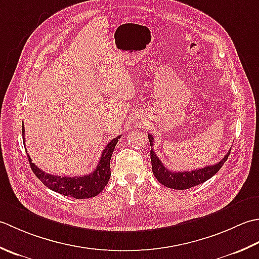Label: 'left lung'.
Listing matches in <instances>:
<instances>
[{"label":"left lung","instance_id":"1","mask_svg":"<svg viewBox=\"0 0 259 259\" xmlns=\"http://www.w3.org/2000/svg\"><path fill=\"white\" fill-rule=\"evenodd\" d=\"M149 141L151 145V162H152V171L155 178L157 179L163 186L171 189L177 190H184L190 189L192 187H196L198 184H201L209 180L210 178H212L215 173H217L221 166L224 165V163L228 159L230 154V151L227 153L225 157L220 162L215 163L213 165H207L202 168H198V170L192 171H183V172H176L171 171L166 168L161 160L157 157V155L153 151V142L154 139L151 134H149Z\"/></svg>","mask_w":259,"mask_h":259}]
</instances>
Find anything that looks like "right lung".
<instances>
[{
  "mask_svg": "<svg viewBox=\"0 0 259 259\" xmlns=\"http://www.w3.org/2000/svg\"><path fill=\"white\" fill-rule=\"evenodd\" d=\"M22 136L24 140V125H22ZM122 135H118L116 139L112 140L105 147L99 163L96 168L89 174L82 177H58L46 173L40 170L29 156L30 166L32 168L36 178L45 184L46 187L51 189L52 191L62 194L66 197H71L75 199H88L97 196L102 192V190L106 187L110 178V157L114 152L116 144Z\"/></svg>",
  "mask_w": 259,
  "mask_h": 259,
  "instance_id": "obj_1",
  "label": "right lung"
}]
</instances>
